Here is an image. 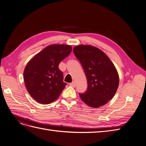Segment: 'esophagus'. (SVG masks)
Returning a JSON list of instances; mask_svg holds the SVG:
<instances>
[{"mask_svg":"<svg viewBox=\"0 0 146 146\" xmlns=\"http://www.w3.org/2000/svg\"><path fill=\"white\" fill-rule=\"evenodd\" d=\"M69 85H70V86H72V87H76V82H72V83H69Z\"/></svg>","mask_w":146,"mask_h":146,"instance_id":"esophagus-1","label":"esophagus"}]
</instances>
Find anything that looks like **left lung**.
I'll return each mask as SVG.
<instances>
[{
	"label": "left lung",
	"mask_w": 146,
	"mask_h": 146,
	"mask_svg": "<svg viewBox=\"0 0 146 146\" xmlns=\"http://www.w3.org/2000/svg\"><path fill=\"white\" fill-rule=\"evenodd\" d=\"M87 78L88 88L79 93L81 99L92 108H98L113 99L118 88L119 79L115 66L101 50L89 45L74 48Z\"/></svg>",
	"instance_id": "left-lung-1"
}]
</instances>
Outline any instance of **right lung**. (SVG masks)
Wrapping results in <instances>:
<instances>
[{"instance_id":"obj_1","label":"right lung","mask_w":146,"mask_h":146,"mask_svg":"<svg viewBox=\"0 0 146 146\" xmlns=\"http://www.w3.org/2000/svg\"><path fill=\"white\" fill-rule=\"evenodd\" d=\"M71 50L69 45H50L35 55L25 66L24 78L26 88L38 102L48 104L58 98L66 85L58 65Z\"/></svg>"}]
</instances>
